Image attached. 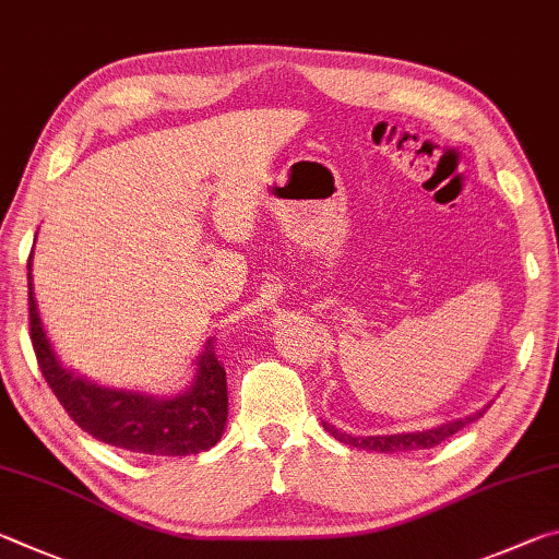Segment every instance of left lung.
I'll list each match as a JSON object with an SVG mask.
<instances>
[{
  "mask_svg": "<svg viewBox=\"0 0 559 559\" xmlns=\"http://www.w3.org/2000/svg\"><path fill=\"white\" fill-rule=\"evenodd\" d=\"M488 409V405L484 409H478L476 415L464 417V419H454V423L439 425L432 429H425V432H403V435H378V437H350L346 432H341L334 425L321 423L324 425L326 432H331V437H336L338 442L358 447V449H370V452H383V454H393V452H409V449H429L437 447L439 442H444L452 435H456L459 429L466 427L468 423L481 417Z\"/></svg>",
  "mask_w": 559,
  "mask_h": 559,
  "instance_id": "8db88e82",
  "label": "left lung"
}]
</instances>
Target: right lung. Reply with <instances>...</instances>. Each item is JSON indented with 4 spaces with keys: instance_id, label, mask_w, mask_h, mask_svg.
<instances>
[{
    "instance_id": "add662e5",
    "label": "right lung",
    "mask_w": 559,
    "mask_h": 559,
    "mask_svg": "<svg viewBox=\"0 0 559 559\" xmlns=\"http://www.w3.org/2000/svg\"><path fill=\"white\" fill-rule=\"evenodd\" d=\"M28 326L38 368L58 403L73 423L100 442L154 456L201 454L218 439L228 419V383L225 368L215 358L213 338L195 358L193 383L174 397L105 388L63 368L38 317L32 258H28Z\"/></svg>"
}]
</instances>
